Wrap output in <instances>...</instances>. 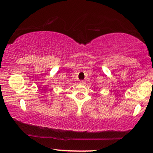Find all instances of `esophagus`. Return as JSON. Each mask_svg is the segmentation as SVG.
Returning <instances> with one entry per match:
<instances>
[{"mask_svg":"<svg viewBox=\"0 0 153 153\" xmlns=\"http://www.w3.org/2000/svg\"><path fill=\"white\" fill-rule=\"evenodd\" d=\"M79 82H80V84H81V85H84V84H85V82L84 81V80H80Z\"/></svg>","mask_w":153,"mask_h":153,"instance_id":"1","label":"esophagus"}]
</instances>
